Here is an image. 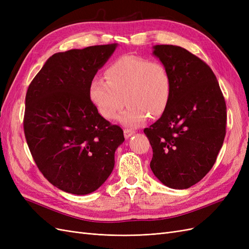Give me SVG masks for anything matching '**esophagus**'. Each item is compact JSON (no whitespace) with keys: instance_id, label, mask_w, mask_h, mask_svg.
<instances>
[{"instance_id":"esophagus-1","label":"esophagus","mask_w":249,"mask_h":249,"mask_svg":"<svg viewBox=\"0 0 249 249\" xmlns=\"http://www.w3.org/2000/svg\"><path fill=\"white\" fill-rule=\"evenodd\" d=\"M135 134V132L133 130H130V129H124V138L127 139L130 138L131 136H133V135Z\"/></svg>"}]
</instances>
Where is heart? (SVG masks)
Wrapping results in <instances>:
<instances>
[{
    "label": "heart",
    "instance_id": "obj_1",
    "mask_svg": "<svg viewBox=\"0 0 249 249\" xmlns=\"http://www.w3.org/2000/svg\"><path fill=\"white\" fill-rule=\"evenodd\" d=\"M106 81L94 77L89 83V99L106 119H114L127 105L118 122L137 127L150 116L162 114L171 91L170 76L163 64L145 58L124 55L105 71Z\"/></svg>",
    "mask_w": 249,
    "mask_h": 249
}]
</instances>
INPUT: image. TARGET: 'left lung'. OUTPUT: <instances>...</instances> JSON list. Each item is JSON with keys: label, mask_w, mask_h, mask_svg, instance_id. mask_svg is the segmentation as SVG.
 <instances>
[{"label": "left lung", "mask_w": 249, "mask_h": 249, "mask_svg": "<svg viewBox=\"0 0 249 249\" xmlns=\"http://www.w3.org/2000/svg\"><path fill=\"white\" fill-rule=\"evenodd\" d=\"M159 58L171 80L166 109L144 129L153 148L150 169L162 184L187 189L213 167L222 147L227 105L210 66L189 51L157 44Z\"/></svg>", "instance_id": "obj_1"}]
</instances>
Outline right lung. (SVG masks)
Segmentation results:
<instances>
[{
    "label": "right lung",
    "instance_id": "right-lung-1",
    "mask_svg": "<svg viewBox=\"0 0 249 249\" xmlns=\"http://www.w3.org/2000/svg\"><path fill=\"white\" fill-rule=\"evenodd\" d=\"M117 43L70 50L50 57L29 85L24 131L37 167L67 193L85 195L114 168L122 127L105 119L89 99V83Z\"/></svg>",
    "mask_w": 249,
    "mask_h": 249
}]
</instances>
